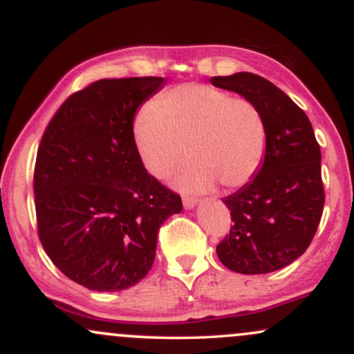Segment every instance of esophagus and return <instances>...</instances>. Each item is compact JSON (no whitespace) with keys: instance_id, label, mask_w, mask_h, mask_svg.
I'll use <instances>...</instances> for the list:
<instances>
[{"instance_id":"34e87169","label":"esophagus","mask_w":354,"mask_h":354,"mask_svg":"<svg viewBox=\"0 0 354 354\" xmlns=\"http://www.w3.org/2000/svg\"><path fill=\"white\" fill-rule=\"evenodd\" d=\"M196 203H198V201L194 200V198H188V196L183 198V206H185L186 209H193L194 206H196Z\"/></svg>"}]
</instances>
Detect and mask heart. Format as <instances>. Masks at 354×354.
Segmentation results:
<instances>
[{
	"label": "heart",
	"instance_id": "b5f03b06",
	"mask_svg": "<svg viewBox=\"0 0 354 354\" xmlns=\"http://www.w3.org/2000/svg\"><path fill=\"white\" fill-rule=\"evenodd\" d=\"M133 141L146 171L165 178L186 158L193 160L176 176L186 193L241 188L261 168L266 128L251 101L231 98L209 84H183L138 111ZM189 149H185V146Z\"/></svg>",
	"mask_w": 354,
	"mask_h": 354
}]
</instances>
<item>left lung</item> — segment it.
Wrapping results in <instances>:
<instances>
[{"instance_id": "1", "label": "left lung", "mask_w": 354, "mask_h": 354, "mask_svg": "<svg viewBox=\"0 0 354 354\" xmlns=\"http://www.w3.org/2000/svg\"><path fill=\"white\" fill-rule=\"evenodd\" d=\"M211 84L251 101L266 128L261 168L223 198L234 225L216 246L218 258L241 274L281 270L306 251L323 214L321 149L313 126L286 93L253 73L213 76Z\"/></svg>"}]
</instances>
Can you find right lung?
Segmentation results:
<instances>
[{"label": "right lung", "instance_id": "add662e5", "mask_svg": "<svg viewBox=\"0 0 354 354\" xmlns=\"http://www.w3.org/2000/svg\"><path fill=\"white\" fill-rule=\"evenodd\" d=\"M165 83L95 81L61 104L41 138L33 186L39 239L61 273L88 290L140 283L161 225L183 209L180 194L146 171L133 141L138 108Z\"/></svg>", "mask_w": 354, "mask_h": 354}]
</instances>
